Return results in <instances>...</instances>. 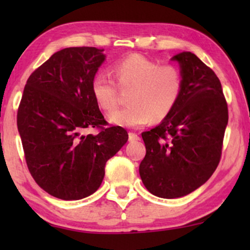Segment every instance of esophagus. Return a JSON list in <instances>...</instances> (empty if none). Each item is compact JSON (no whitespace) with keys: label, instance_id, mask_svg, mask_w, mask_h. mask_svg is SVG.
I'll return each instance as SVG.
<instances>
[{"label":"esophagus","instance_id":"1","mask_svg":"<svg viewBox=\"0 0 250 250\" xmlns=\"http://www.w3.org/2000/svg\"><path fill=\"white\" fill-rule=\"evenodd\" d=\"M128 140L129 141H139L140 140V136L136 134V133H134V132H129L128 133Z\"/></svg>","mask_w":250,"mask_h":250}]
</instances>
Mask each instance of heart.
Returning <instances> with one entry per match:
<instances>
[{"label":"heart","instance_id":"obj_1","mask_svg":"<svg viewBox=\"0 0 250 250\" xmlns=\"http://www.w3.org/2000/svg\"><path fill=\"white\" fill-rule=\"evenodd\" d=\"M111 74L118 85L105 74H97L91 81V94L98 107L109 114L119 104V90L129 91V104L109 117L115 125L138 128L151 121L162 122L172 114L182 97L183 74L174 64L160 66L155 60L132 54L116 61Z\"/></svg>","mask_w":250,"mask_h":250}]
</instances>
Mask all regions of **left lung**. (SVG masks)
I'll list each match as a JSON object with an SVG mask.
<instances>
[{"label": "left lung", "instance_id": "8db88e82", "mask_svg": "<svg viewBox=\"0 0 250 250\" xmlns=\"http://www.w3.org/2000/svg\"><path fill=\"white\" fill-rule=\"evenodd\" d=\"M172 60L183 74L182 97L168 117L142 133L146 152L139 168L149 192L166 199L187 196L213 175L229 121L216 74L191 52Z\"/></svg>", "mask_w": 250, "mask_h": 250}]
</instances>
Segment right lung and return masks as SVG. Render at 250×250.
<instances>
[{"label": "right lung", "instance_id": "obj_1", "mask_svg": "<svg viewBox=\"0 0 250 250\" xmlns=\"http://www.w3.org/2000/svg\"><path fill=\"white\" fill-rule=\"evenodd\" d=\"M104 49L66 47L30 75L17 125L25 159L35 182L51 196L78 200L94 193L108 159L127 142L121 126L108 124L91 94V81ZM99 129L82 136L85 128Z\"/></svg>", "mask_w": 250, "mask_h": 250}]
</instances>
